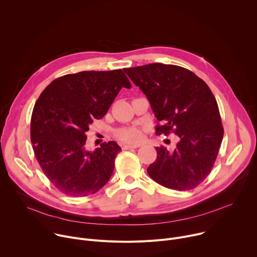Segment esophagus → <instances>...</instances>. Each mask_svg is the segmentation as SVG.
<instances>
[{
    "mask_svg": "<svg viewBox=\"0 0 257 257\" xmlns=\"http://www.w3.org/2000/svg\"><path fill=\"white\" fill-rule=\"evenodd\" d=\"M139 145H131V144H126V145H123V150L124 151H128V150H132V149H137Z\"/></svg>",
    "mask_w": 257,
    "mask_h": 257,
    "instance_id": "esophagus-1",
    "label": "esophagus"
}]
</instances>
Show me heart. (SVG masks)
<instances>
[{"instance_id":"heart-1","label":"heart","mask_w":257,"mask_h":257,"mask_svg":"<svg viewBox=\"0 0 257 257\" xmlns=\"http://www.w3.org/2000/svg\"><path fill=\"white\" fill-rule=\"evenodd\" d=\"M142 130L139 127H127V128H122L116 132V137L125 142V143H131L135 144L141 141L142 139Z\"/></svg>"}]
</instances>
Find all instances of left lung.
Returning a JSON list of instances; mask_svg holds the SVG:
<instances>
[{
	"mask_svg": "<svg viewBox=\"0 0 257 257\" xmlns=\"http://www.w3.org/2000/svg\"><path fill=\"white\" fill-rule=\"evenodd\" d=\"M124 71L163 122L156 133L172 131L180 138L174 151L156 148L158 157L149 175L169 189L195 188L210 173L224 136L211 90L193 72L176 65L153 63Z\"/></svg>",
	"mask_w": 257,
	"mask_h": 257,
	"instance_id": "left-lung-1",
	"label": "left lung"
}]
</instances>
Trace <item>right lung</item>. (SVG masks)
<instances>
[{"label": "right lung", "instance_id": "add662e5", "mask_svg": "<svg viewBox=\"0 0 257 257\" xmlns=\"http://www.w3.org/2000/svg\"><path fill=\"white\" fill-rule=\"evenodd\" d=\"M122 87L131 88L122 70L82 71L55 79L36 100L30 123L33 152L64 194H93L111 178L121 148L108 141L89 152L85 132L93 119L106 114Z\"/></svg>", "mask_w": 257, "mask_h": 257}]
</instances>
